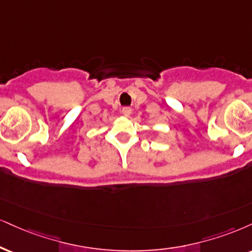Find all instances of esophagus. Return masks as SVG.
I'll use <instances>...</instances> for the list:
<instances>
[{"mask_svg": "<svg viewBox=\"0 0 252 252\" xmlns=\"http://www.w3.org/2000/svg\"><path fill=\"white\" fill-rule=\"evenodd\" d=\"M131 113H132L131 108H129V107H126V108H123V109H122V114H123L124 116H126V117H129L130 115H131Z\"/></svg>", "mask_w": 252, "mask_h": 252, "instance_id": "obj_1", "label": "esophagus"}]
</instances>
